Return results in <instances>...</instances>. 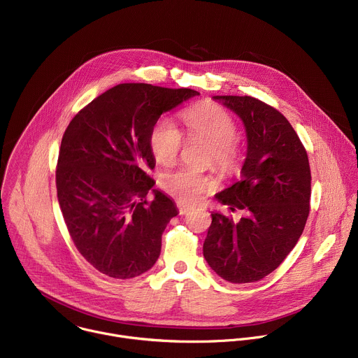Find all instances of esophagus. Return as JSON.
Listing matches in <instances>:
<instances>
[{
  "mask_svg": "<svg viewBox=\"0 0 358 358\" xmlns=\"http://www.w3.org/2000/svg\"><path fill=\"white\" fill-rule=\"evenodd\" d=\"M176 207H178V211H179L180 215H185V214H187L192 210L189 206H185L183 203H179V201L176 203Z\"/></svg>",
  "mask_w": 358,
  "mask_h": 358,
  "instance_id": "34e87169",
  "label": "esophagus"
}]
</instances>
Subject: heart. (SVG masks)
<instances>
[{"mask_svg": "<svg viewBox=\"0 0 358 358\" xmlns=\"http://www.w3.org/2000/svg\"><path fill=\"white\" fill-rule=\"evenodd\" d=\"M187 140L208 144L206 162L222 175L238 172L242 159L241 145L236 140L235 119L222 106L201 102L186 109L182 116ZM182 131L169 117H161L150 134V148L161 165H172L183 148ZM159 185L165 193L182 203H196L213 186V179L194 169L180 168L162 173Z\"/></svg>", "mask_w": 358, "mask_h": 358, "instance_id": "b5f03b06", "label": "heart"}]
</instances>
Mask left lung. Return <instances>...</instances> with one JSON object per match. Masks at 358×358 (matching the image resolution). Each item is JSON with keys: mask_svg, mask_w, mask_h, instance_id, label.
I'll list each match as a JSON object with an SVG mask.
<instances>
[{"mask_svg": "<svg viewBox=\"0 0 358 358\" xmlns=\"http://www.w3.org/2000/svg\"><path fill=\"white\" fill-rule=\"evenodd\" d=\"M243 122L248 152L242 175L217 194L245 217L211 214L203 245L210 267L229 282H253L275 270L296 245L309 215L308 154L289 122L252 96H214Z\"/></svg>", "mask_w": 358, "mask_h": 358, "instance_id": "1", "label": "left lung"}]
</instances>
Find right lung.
Here are the masks:
<instances>
[{
  "label": "right lung",
  "instance_id": "obj_1",
  "mask_svg": "<svg viewBox=\"0 0 358 358\" xmlns=\"http://www.w3.org/2000/svg\"><path fill=\"white\" fill-rule=\"evenodd\" d=\"M199 95L189 88L119 84L83 108L64 131L56 168L57 199L70 236L98 271L133 278L161 253L162 232L178 215L154 189L150 134L164 112Z\"/></svg>",
  "mask_w": 358,
  "mask_h": 358
}]
</instances>
